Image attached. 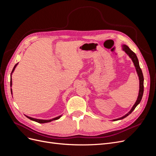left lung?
<instances>
[{"instance_id": "left-lung-1", "label": "left lung", "mask_w": 156, "mask_h": 156, "mask_svg": "<svg viewBox=\"0 0 156 156\" xmlns=\"http://www.w3.org/2000/svg\"><path fill=\"white\" fill-rule=\"evenodd\" d=\"M122 50H123L125 52V53L129 56V58L131 59L132 62H133V64L135 66V69H136V73H137L139 79V95H138L137 99H136L135 104L133 105V107H132V108H131V110L124 116L119 118V119L112 120L113 121L122 120V119H124V118L127 117L129 114H131V113L133 112V111L135 109V107L140 103L141 100H142L143 92H144V77H143V72H142V70H141V69L140 68L139 62V60L137 58V56H136V54L134 53V52L132 51L129 48V47L127 45L124 44V45H122Z\"/></svg>"}]
</instances>
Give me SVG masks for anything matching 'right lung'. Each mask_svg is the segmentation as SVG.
I'll list each match as a JSON object with an SVG mask.
<instances>
[{
  "mask_svg": "<svg viewBox=\"0 0 156 156\" xmlns=\"http://www.w3.org/2000/svg\"><path fill=\"white\" fill-rule=\"evenodd\" d=\"M18 64V63L17 64H16V65H15V66L13 67V70H12V73H11V79H10V87H12V73H13V72H14V70H15V69H16V66H17V65ZM11 93H12V88H11ZM28 119H30L31 120H33V121H34V122H38V123H40V124H44V123H48V122H51V121H53V120H58V119H59L62 116V115H60V116H56V117H55V118H53V119H49V120H43V119H34V118H32V117H30V116H27V115H25Z\"/></svg>",
  "mask_w": 156,
  "mask_h": 156,
  "instance_id": "1",
  "label": "right lung"
}]
</instances>
